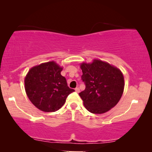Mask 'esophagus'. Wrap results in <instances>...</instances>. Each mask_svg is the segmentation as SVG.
I'll list each match as a JSON object with an SVG mask.
<instances>
[{
  "label": "esophagus",
  "instance_id": "obj_1",
  "mask_svg": "<svg viewBox=\"0 0 152 152\" xmlns=\"http://www.w3.org/2000/svg\"><path fill=\"white\" fill-rule=\"evenodd\" d=\"M75 91H76V92H77V93H79V91H80V88H78V87H76V88H75Z\"/></svg>",
  "mask_w": 152,
  "mask_h": 152
}]
</instances>
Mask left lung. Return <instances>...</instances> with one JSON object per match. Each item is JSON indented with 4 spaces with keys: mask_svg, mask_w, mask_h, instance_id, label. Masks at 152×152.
<instances>
[{
    "mask_svg": "<svg viewBox=\"0 0 152 152\" xmlns=\"http://www.w3.org/2000/svg\"><path fill=\"white\" fill-rule=\"evenodd\" d=\"M82 81L86 88L79 93L85 107L92 114H104L119 102L124 88L121 71L107 63L94 60L82 64Z\"/></svg>",
    "mask_w": 152,
    "mask_h": 152,
    "instance_id": "obj_1",
    "label": "left lung"
}]
</instances>
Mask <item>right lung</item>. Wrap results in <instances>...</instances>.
Here are the masks:
<instances>
[{"label": "right lung", "mask_w": 152, "mask_h": 152, "mask_svg": "<svg viewBox=\"0 0 152 152\" xmlns=\"http://www.w3.org/2000/svg\"><path fill=\"white\" fill-rule=\"evenodd\" d=\"M53 61L31 69L25 78V89L32 104L41 111L53 112L62 107L68 96L75 91L68 86L62 71Z\"/></svg>", "instance_id": "add662e5"}]
</instances>
